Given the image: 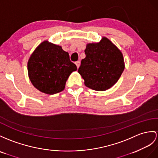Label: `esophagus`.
Instances as JSON below:
<instances>
[{
  "instance_id": "obj_1",
  "label": "esophagus",
  "mask_w": 158,
  "mask_h": 158,
  "mask_svg": "<svg viewBox=\"0 0 158 158\" xmlns=\"http://www.w3.org/2000/svg\"><path fill=\"white\" fill-rule=\"evenodd\" d=\"M76 66H77V68H79V66H80V62L79 61H76Z\"/></svg>"
}]
</instances>
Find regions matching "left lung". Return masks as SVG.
<instances>
[{
  "instance_id": "obj_1",
  "label": "left lung",
  "mask_w": 158,
  "mask_h": 158,
  "mask_svg": "<svg viewBox=\"0 0 158 158\" xmlns=\"http://www.w3.org/2000/svg\"><path fill=\"white\" fill-rule=\"evenodd\" d=\"M78 72L85 86L104 91L112 87L124 70L123 56L116 46L106 37L97 44H89L85 49Z\"/></svg>"
}]
</instances>
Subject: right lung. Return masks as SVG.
Wrapping results in <instances>:
<instances>
[{
	"label": "right lung",
	"instance_id": "add662e5",
	"mask_svg": "<svg viewBox=\"0 0 158 158\" xmlns=\"http://www.w3.org/2000/svg\"><path fill=\"white\" fill-rule=\"evenodd\" d=\"M29 77L40 91L54 94L62 91L71 73L77 70L68 53L61 46L44 41L31 56L27 64Z\"/></svg>",
	"mask_w": 158,
	"mask_h": 158
}]
</instances>
